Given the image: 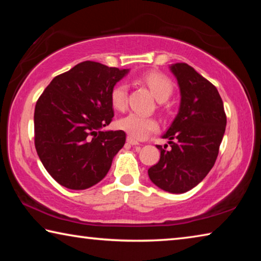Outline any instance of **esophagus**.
<instances>
[{
    "instance_id": "obj_1",
    "label": "esophagus",
    "mask_w": 261,
    "mask_h": 261,
    "mask_svg": "<svg viewBox=\"0 0 261 261\" xmlns=\"http://www.w3.org/2000/svg\"><path fill=\"white\" fill-rule=\"evenodd\" d=\"M126 141H127V143H129L130 145H139V141L137 140V139H135V138H132L131 136L127 137V138H126Z\"/></svg>"
}]
</instances>
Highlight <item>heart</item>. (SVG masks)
Here are the masks:
<instances>
[{
	"label": "heart",
	"mask_w": 261,
	"mask_h": 261,
	"mask_svg": "<svg viewBox=\"0 0 261 261\" xmlns=\"http://www.w3.org/2000/svg\"><path fill=\"white\" fill-rule=\"evenodd\" d=\"M140 81L146 85L158 101L163 102L170 98L174 92V84L166 74L158 71H148L141 76ZM110 102L116 110H124L127 105V87L118 83L110 92ZM118 127L129 134L132 138L144 139L159 129L156 118L131 113L118 121Z\"/></svg>",
	"instance_id": "b5f03b06"
}]
</instances>
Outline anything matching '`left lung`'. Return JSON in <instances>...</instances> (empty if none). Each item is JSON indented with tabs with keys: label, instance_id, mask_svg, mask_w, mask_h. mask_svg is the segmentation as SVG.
Segmentation results:
<instances>
[{
	"label": "left lung",
	"instance_id": "8db88e82",
	"mask_svg": "<svg viewBox=\"0 0 261 261\" xmlns=\"http://www.w3.org/2000/svg\"><path fill=\"white\" fill-rule=\"evenodd\" d=\"M177 78L180 106L162 137L160 160L148 169L152 182L170 193H184L199 184L213 168L226 131L227 116L216 87L187 63L170 67Z\"/></svg>",
	"mask_w": 261,
	"mask_h": 261
}]
</instances>
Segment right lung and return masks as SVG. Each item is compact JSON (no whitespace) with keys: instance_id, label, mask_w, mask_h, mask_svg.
<instances>
[{"instance_id":"1","label":"right lung","mask_w":261,"mask_h":261,"mask_svg":"<svg viewBox=\"0 0 261 261\" xmlns=\"http://www.w3.org/2000/svg\"><path fill=\"white\" fill-rule=\"evenodd\" d=\"M129 70L93 61L50 82L34 110V145L57 183L85 190L99 183L124 146L125 132L102 131L114 117L110 92Z\"/></svg>"}]
</instances>
